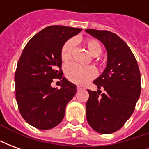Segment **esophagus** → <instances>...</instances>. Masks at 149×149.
<instances>
[{
  "mask_svg": "<svg viewBox=\"0 0 149 149\" xmlns=\"http://www.w3.org/2000/svg\"><path fill=\"white\" fill-rule=\"evenodd\" d=\"M82 88H83L81 87V86H77V90H81Z\"/></svg>",
  "mask_w": 149,
  "mask_h": 149,
  "instance_id": "1",
  "label": "esophagus"
}]
</instances>
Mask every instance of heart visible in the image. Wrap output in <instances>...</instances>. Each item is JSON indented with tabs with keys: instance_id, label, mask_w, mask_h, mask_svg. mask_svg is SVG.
<instances>
[{
	"instance_id": "1",
	"label": "heart",
	"mask_w": 149,
	"mask_h": 149,
	"mask_svg": "<svg viewBox=\"0 0 149 149\" xmlns=\"http://www.w3.org/2000/svg\"><path fill=\"white\" fill-rule=\"evenodd\" d=\"M88 52L93 56H97L101 53L102 48L100 44L94 39H87L84 40ZM74 48V41L69 40L65 43L61 49V59L63 61H68L71 60L72 50ZM65 75L68 81L77 84H84L88 81L93 79L97 76V70L92 66H81V65L72 63L65 68Z\"/></svg>"
}]
</instances>
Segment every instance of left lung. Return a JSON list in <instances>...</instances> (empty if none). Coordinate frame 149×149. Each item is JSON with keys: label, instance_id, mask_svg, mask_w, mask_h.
Here are the masks:
<instances>
[{"label": "left lung", "instance_id": "left-lung-1", "mask_svg": "<svg viewBox=\"0 0 149 149\" xmlns=\"http://www.w3.org/2000/svg\"><path fill=\"white\" fill-rule=\"evenodd\" d=\"M107 50V65L93 83L98 90H88L86 117L95 131L109 134L123 127L134 112L141 91V73L136 60L127 44L116 34L86 29ZM103 87L106 92L100 95Z\"/></svg>", "mask_w": 149, "mask_h": 149}]
</instances>
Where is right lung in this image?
Here are the masks:
<instances>
[{
	"instance_id": "add662e5",
	"label": "right lung",
	"mask_w": 149,
	"mask_h": 149,
	"mask_svg": "<svg viewBox=\"0 0 149 149\" xmlns=\"http://www.w3.org/2000/svg\"><path fill=\"white\" fill-rule=\"evenodd\" d=\"M81 29L48 26L32 37L24 47L15 72L16 100L22 117L40 130L58 125L65 107L77 93V86L63 77L62 47ZM61 79L60 90L51 83Z\"/></svg>"
}]
</instances>
